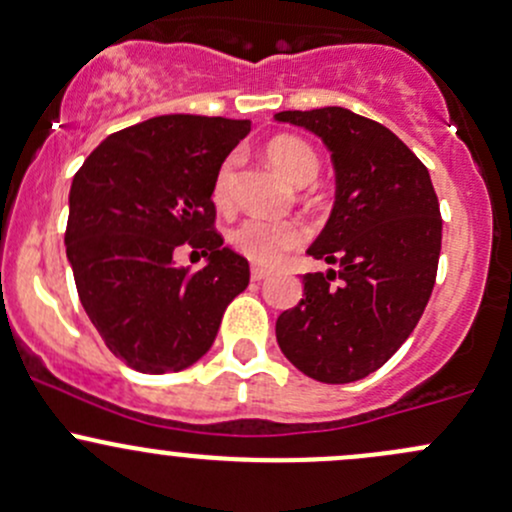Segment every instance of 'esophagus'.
<instances>
[{
	"instance_id": "obj_1",
	"label": "esophagus",
	"mask_w": 512,
	"mask_h": 512,
	"mask_svg": "<svg viewBox=\"0 0 512 512\" xmlns=\"http://www.w3.org/2000/svg\"><path fill=\"white\" fill-rule=\"evenodd\" d=\"M268 276H271V271H266V268H251V280H266Z\"/></svg>"
}]
</instances>
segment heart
<instances>
[{
    "mask_svg": "<svg viewBox=\"0 0 512 512\" xmlns=\"http://www.w3.org/2000/svg\"><path fill=\"white\" fill-rule=\"evenodd\" d=\"M266 158L280 175H285L295 185H307L310 180H315L317 170H320V158H317L315 148L295 139V136L273 139L266 146ZM234 173L236 158H227L219 168L212 188V197L219 207H227L232 202ZM229 239H232L234 249L249 261L258 263V266H276L288 251L300 249L305 244L307 229L305 224L295 222V219L251 217L244 219L239 227H234Z\"/></svg>",
    "mask_w": 512,
    "mask_h": 512,
    "instance_id": "obj_1",
    "label": "heart"
}]
</instances>
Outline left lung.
<instances>
[{"instance_id":"8db88e82","label":"left lung","mask_w":512,"mask_h":512,"mask_svg":"<svg viewBox=\"0 0 512 512\" xmlns=\"http://www.w3.org/2000/svg\"><path fill=\"white\" fill-rule=\"evenodd\" d=\"M273 119L320 136L337 175L307 254L339 271L302 276V300L276 322L278 346L315 381H359L400 349L432 295L442 217L430 170L393 131L344 107Z\"/></svg>"}]
</instances>
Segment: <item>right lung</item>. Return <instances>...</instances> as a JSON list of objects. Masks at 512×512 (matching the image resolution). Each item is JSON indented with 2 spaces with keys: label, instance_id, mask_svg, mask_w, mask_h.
I'll return each mask as SVG.
<instances>
[{
  "label": "right lung",
  "instance_id": "1",
  "mask_svg": "<svg viewBox=\"0 0 512 512\" xmlns=\"http://www.w3.org/2000/svg\"><path fill=\"white\" fill-rule=\"evenodd\" d=\"M249 119L163 114L107 136L70 185L65 254L87 317L117 359L173 373L210 351L249 261L214 232L212 188ZM208 256L190 274L172 251Z\"/></svg>",
  "mask_w": 512,
  "mask_h": 512
}]
</instances>
